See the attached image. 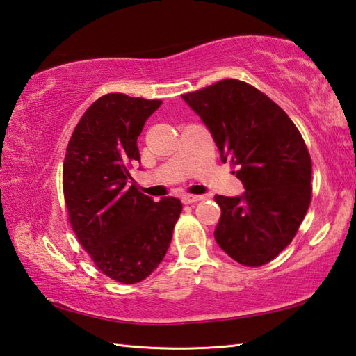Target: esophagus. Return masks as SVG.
<instances>
[{"mask_svg":"<svg viewBox=\"0 0 356 356\" xmlns=\"http://www.w3.org/2000/svg\"><path fill=\"white\" fill-rule=\"evenodd\" d=\"M199 200H204V197H202V196H195V195H185V196L182 197V202L186 204V205L199 202Z\"/></svg>","mask_w":356,"mask_h":356,"instance_id":"34e87169","label":"esophagus"}]
</instances>
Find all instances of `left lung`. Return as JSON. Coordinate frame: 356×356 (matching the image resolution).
Wrapping results in <instances>:
<instances>
[{
  "mask_svg": "<svg viewBox=\"0 0 356 356\" xmlns=\"http://www.w3.org/2000/svg\"><path fill=\"white\" fill-rule=\"evenodd\" d=\"M210 129L244 185V195L215 196V240L244 266L268 264L293 241L312 202V157L280 106L238 79L182 95Z\"/></svg>",
  "mask_w": 356,
  "mask_h": 356,
  "instance_id": "left-lung-1",
  "label": "left lung"
}]
</instances>
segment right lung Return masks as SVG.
Wrapping results in <instances>:
<instances>
[{"label": "right lung", "instance_id": "obj_1", "mask_svg": "<svg viewBox=\"0 0 356 356\" xmlns=\"http://www.w3.org/2000/svg\"><path fill=\"white\" fill-rule=\"evenodd\" d=\"M160 99L108 93L77 122L63 160L68 221L95 266L112 280H145L163 260L182 211L176 197L154 202L129 170L140 161L137 140Z\"/></svg>", "mask_w": 356, "mask_h": 356}]
</instances>
